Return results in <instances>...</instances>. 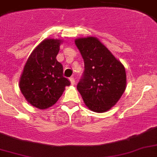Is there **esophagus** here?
Instances as JSON below:
<instances>
[{"label": "esophagus", "instance_id": "1", "mask_svg": "<svg viewBox=\"0 0 157 157\" xmlns=\"http://www.w3.org/2000/svg\"><path fill=\"white\" fill-rule=\"evenodd\" d=\"M69 80H70V81H71V85L74 86V85H75V78H74L73 76H71V77L69 78Z\"/></svg>", "mask_w": 157, "mask_h": 157}]
</instances>
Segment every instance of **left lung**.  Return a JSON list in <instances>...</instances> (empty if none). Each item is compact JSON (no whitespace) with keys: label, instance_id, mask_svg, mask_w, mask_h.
<instances>
[{"label":"left lung","instance_id":"8db88e82","mask_svg":"<svg viewBox=\"0 0 157 157\" xmlns=\"http://www.w3.org/2000/svg\"><path fill=\"white\" fill-rule=\"evenodd\" d=\"M75 43L85 63L77 90L90 109L107 112L124 92L126 74L124 66L97 38H79Z\"/></svg>","mask_w":157,"mask_h":157}]
</instances>
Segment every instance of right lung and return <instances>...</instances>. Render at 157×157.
<instances>
[{"mask_svg": "<svg viewBox=\"0 0 157 157\" xmlns=\"http://www.w3.org/2000/svg\"><path fill=\"white\" fill-rule=\"evenodd\" d=\"M60 40L46 39L37 45L26 63L20 90L30 104L39 109L51 107L63 94L70 81L63 76V68L56 56Z\"/></svg>", "mask_w": 157, "mask_h": 157, "instance_id": "1", "label": "right lung"}]
</instances>
